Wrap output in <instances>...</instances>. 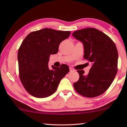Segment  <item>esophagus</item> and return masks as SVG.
<instances>
[{
    "mask_svg": "<svg viewBox=\"0 0 127 127\" xmlns=\"http://www.w3.org/2000/svg\"><path fill=\"white\" fill-rule=\"evenodd\" d=\"M69 70H70V71H74V69L73 68H71V67H69Z\"/></svg>",
    "mask_w": 127,
    "mask_h": 127,
    "instance_id": "obj_1",
    "label": "esophagus"
}]
</instances>
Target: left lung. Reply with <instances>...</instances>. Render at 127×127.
<instances>
[{
    "instance_id": "8db88e82",
    "label": "left lung",
    "mask_w": 127,
    "mask_h": 127,
    "mask_svg": "<svg viewBox=\"0 0 127 127\" xmlns=\"http://www.w3.org/2000/svg\"><path fill=\"white\" fill-rule=\"evenodd\" d=\"M72 35L83 43V58L92 66L87 74L78 70V81L73 83L76 91L87 97H95L106 91L118 72V50L114 42L102 32L87 28L74 32Z\"/></svg>"
}]
</instances>
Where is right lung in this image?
Instances as JSON below:
<instances>
[{
	"label": "right lung",
	"mask_w": 127,
	"mask_h": 127,
	"mask_svg": "<svg viewBox=\"0 0 127 127\" xmlns=\"http://www.w3.org/2000/svg\"><path fill=\"white\" fill-rule=\"evenodd\" d=\"M70 31L48 29L28 35L18 51L20 78L25 90L32 96L44 98L53 94L61 79L69 72V66H48L49 57L58 51L61 42L67 38Z\"/></svg>",
	"instance_id": "add662e5"
}]
</instances>
